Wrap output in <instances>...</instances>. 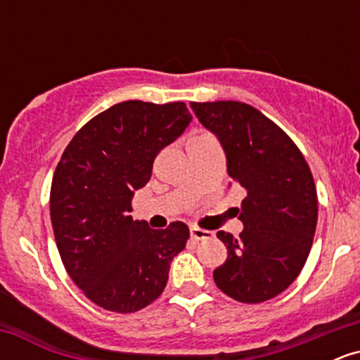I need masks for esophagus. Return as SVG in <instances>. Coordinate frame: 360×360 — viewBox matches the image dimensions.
I'll return each instance as SVG.
<instances>
[{"mask_svg":"<svg viewBox=\"0 0 360 360\" xmlns=\"http://www.w3.org/2000/svg\"><path fill=\"white\" fill-rule=\"evenodd\" d=\"M189 235H191L193 240H205V238L213 237L212 232H208V230H203V229H198V226H191V229H189Z\"/></svg>","mask_w":360,"mask_h":360,"instance_id":"esophagus-1","label":"esophagus"}]
</instances>
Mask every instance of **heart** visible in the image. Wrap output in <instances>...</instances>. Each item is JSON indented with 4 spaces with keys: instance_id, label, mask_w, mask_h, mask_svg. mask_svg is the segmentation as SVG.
Here are the masks:
<instances>
[{
    "instance_id": "heart-1",
    "label": "heart",
    "mask_w": 360,
    "mask_h": 360,
    "mask_svg": "<svg viewBox=\"0 0 360 360\" xmlns=\"http://www.w3.org/2000/svg\"><path fill=\"white\" fill-rule=\"evenodd\" d=\"M201 139H208V135H196V137H193L191 140H201Z\"/></svg>"
}]
</instances>
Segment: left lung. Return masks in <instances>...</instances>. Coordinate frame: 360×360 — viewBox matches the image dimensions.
Returning a JSON list of instances; mask_svg holds the SVG:
<instances>
[{"mask_svg": "<svg viewBox=\"0 0 360 360\" xmlns=\"http://www.w3.org/2000/svg\"><path fill=\"white\" fill-rule=\"evenodd\" d=\"M191 108L223 147L232 183L245 191L242 233H217L229 257L213 279L230 298L262 303L289 288L308 259L318 220L311 171L295 142L254 106L213 101Z\"/></svg>", "mask_w": 360, "mask_h": 360, "instance_id": "obj_1", "label": "left lung"}]
</instances>
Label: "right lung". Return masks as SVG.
Returning a JSON list of instances; mask_svg holds the SVG:
<instances>
[{
    "label": "right lung",
    "mask_w": 360,
    "mask_h": 360,
    "mask_svg": "<svg viewBox=\"0 0 360 360\" xmlns=\"http://www.w3.org/2000/svg\"><path fill=\"white\" fill-rule=\"evenodd\" d=\"M184 103L123 101L89 120L62 154L51 188L57 249L71 279L98 307L134 313L162 295L189 229L152 230L131 198L155 155L191 123Z\"/></svg>",
    "instance_id": "right-lung-1"
}]
</instances>
